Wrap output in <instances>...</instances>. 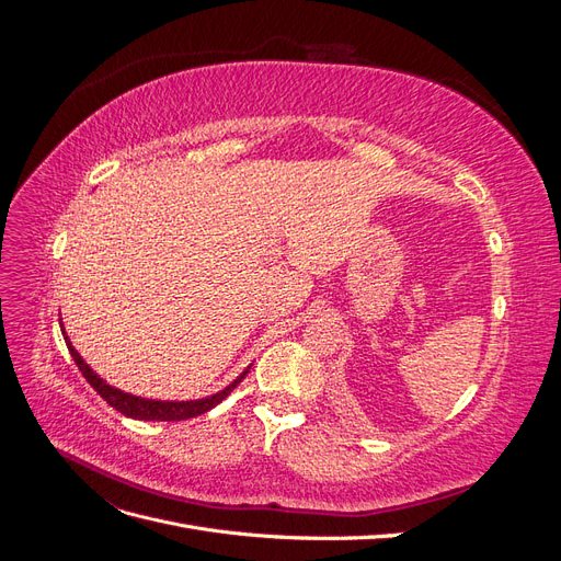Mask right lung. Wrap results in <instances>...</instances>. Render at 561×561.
<instances>
[{"mask_svg":"<svg viewBox=\"0 0 561 561\" xmlns=\"http://www.w3.org/2000/svg\"><path fill=\"white\" fill-rule=\"evenodd\" d=\"M65 336L67 342V348H70L72 358L77 363V367L81 369V375L87 377V381L98 390V396L103 398L105 402H110L116 412H122L130 419H140V421H184V419H192V416H198V414H206L208 410H213L215 404L222 402L231 390L239 386L245 375L250 371V367L243 371V375L236 379L233 383H229L225 390H219V393L210 396V398H203V400H190V402H161V400H147V398H135V396H128L124 393V390L118 388H112L107 381L100 379L95 371L81 360V355L75 351V346L70 344V339Z\"/></svg>","mask_w":561,"mask_h":561,"instance_id":"add662e5","label":"right lung"}]
</instances>
